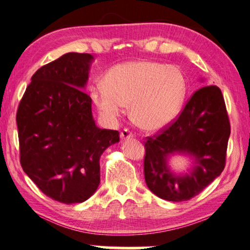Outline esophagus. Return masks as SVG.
Returning a JSON list of instances; mask_svg holds the SVG:
<instances>
[{"label": "esophagus", "mask_w": 250, "mask_h": 250, "mask_svg": "<svg viewBox=\"0 0 250 250\" xmlns=\"http://www.w3.org/2000/svg\"><path fill=\"white\" fill-rule=\"evenodd\" d=\"M134 137V134L131 133L129 129H123L121 131V139L122 140H126V139H131Z\"/></svg>", "instance_id": "1"}]
</instances>
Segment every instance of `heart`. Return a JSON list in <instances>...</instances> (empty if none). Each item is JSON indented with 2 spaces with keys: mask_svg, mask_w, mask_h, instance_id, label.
Wrapping results in <instances>:
<instances>
[{
  "mask_svg": "<svg viewBox=\"0 0 250 250\" xmlns=\"http://www.w3.org/2000/svg\"><path fill=\"white\" fill-rule=\"evenodd\" d=\"M187 90L182 70L154 61L115 65L93 87L91 101L103 119L114 122L129 104V115L141 129L153 131L168 125L180 113Z\"/></svg>",
  "mask_w": 250,
  "mask_h": 250,
  "instance_id": "b5f03b06",
  "label": "heart"
}]
</instances>
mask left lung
Listing matches in <instances>:
<instances>
[{"label":"left lung","mask_w":250,"mask_h":250,"mask_svg":"<svg viewBox=\"0 0 250 250\" xmlns=\"http://www.w3.org/2000/svg\"><path fill=\"white\" fill-rule=\"evenodd\" d=\"M229 134L221 89H198L176 119L144 141V173L149 189L168 201L189 200L200 194L224 169ZM174 153L194 157L195 167L189 174L176 177L169 172L166 160Z\"/></svg>","instance_id":"8db88e82"}]
</instances>
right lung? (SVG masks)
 Instances as JSON below:
<instances>
[{"label":"right lung","instance_id":"1","mask_svg":"<svg viewBox=\"0 0 250 250\" xmlns=\"http://www.w3.org/2000/svg\"><path fill=\"white\" fill-rule=\"evenodd\" d=\"M92 55L66 53L32 75L18 105L21 164L38 188L62 204H79L100 184V160L120 133L97 127L82 89Z\"/></svg>","mask_w":250,"mask_h":250}]
</instances>
